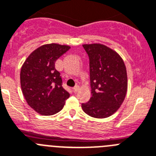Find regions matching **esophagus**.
<instances>
[{"label": "esophagus", "mask_w": 156, "mask_h": 156, "mask_svg": "<svg viewBox=\"0 0 156 156\" xmlns=\"http://www.w3.org/2000/svg\"><path fill=\"white\" fill-rule=\"evenodd\" d=\"M73 90H74V92H78V90H79V86H75L74 87V88H73Z\"/></svg>", "instance_id": "34e87169"}]
</instances>
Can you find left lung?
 I'll use <instances>...</instances> for the list:
<instances>
[{
  "label": "left lung",
  "instance_id": "1",
  "mask_svg": "<svg viewBox=\"0 0 156 156\" xmlns=\"http://www.w3.org/2000/svg\"><path fill=\"white\" fill-rule=\"evenodd\" d=\"M90 59L91 98L82 103L86 114L105 118L116 112L125 100L128 86L126 67L118 54L102 44L82 45Z\"/></svg>",
  "mask_w": 156,
  "mask_h": 156
}]
</instances>
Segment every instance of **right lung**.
I'll return each mask as SVG.
<instances>
[{
    "label": "right lung",
    "mask_w": 156,
    "mask_h": 156,
    "mask_svg": "<svg viewBox=\"0 0 156 156\" xmlns=\"http://www.w3.org/2000/svg\"><path fill=\"white\" fill-rule=\"evenodd\" d=\"M70 48L56 44L41 46L28 56L22 66V92L30 107L40 114H55L63 108L70 97L55 66L56 60Z\"/></svg>",
    "instance_id": "obj_1"
}]
</instances>
